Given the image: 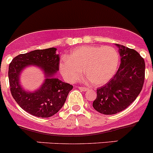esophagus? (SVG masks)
<instances>
[{"label":"esophagus","instance_id":"esophagus-1","mask_svg":"<svg viewBox=\"0 0 153 153\" xmlns=\"http://www.w3.org/2000/svg\"><path fill=\"white\" fill-rule=\"evenodd\" d=\"M78 88H79L81 90H82V91H86V90H88L87 87H78Z\"/></svg>","mask_w":153,"mask_h":153}]
</instances>
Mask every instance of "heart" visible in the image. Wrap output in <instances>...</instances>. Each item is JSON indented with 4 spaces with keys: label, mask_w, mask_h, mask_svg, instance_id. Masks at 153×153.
<instances>
[{
    "label": "heart",
    "mask_w": 153,
    "mask_h": 153,
    "mask_svg": "<svg viewBox=\"0 0 153 153\" xmlns=\"http://www.w3.org/2000/svg\"><path fill=\"white\" fill-rule=\"evenodd\" d=\"M120 56L110 46L87 45L75 48L69 57H63L59 64L62 76L68 82H75L84 73L94 86L107 84L117 71Z\"/></svg>",
    "instance_id": "b5f03b06"
}]
</instances>
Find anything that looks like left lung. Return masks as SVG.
Instances as JSON below:
<instances>
[{"label":"left lung","instance_id":"obj_1","mask_svg":"<svg viewBox=\"0 0 153 153\" xmlns=\"http://www.w3.org/2000/svg\"><path fill=\"white\" fill-rule=\"evenodd\" d=\"M121 63L116 75L97 89L93 107L101 114L111 115L128 108L138 96L145 78V62L135 50L116 44Z\"/></svg>","mask_w":153,"mask_h":153}]
</instances>
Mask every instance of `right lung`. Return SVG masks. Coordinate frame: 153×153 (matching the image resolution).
Returning <instances> with one entry per match:
<instances>
[{"label":"right lung","instance_id":"1","mask_svg":"<svg viewBox=\"0 0 153 153\" xmlns=\"http://www.w3.org/2000/svg\"><path fill=\"white\" fill-rule=\"evenodd\" d=\"M55 48L35 50L13 59L9 66L8 76L11 94L18 105L29 114L38 117H50L64 105L73 86L53 78L59 70L60 57ZM28 65H36L45 72L47 79L38 91L26 92L20 87L19 76Z\"/></svg>","mask_w":153,"mask_h":153}]
</instances>
